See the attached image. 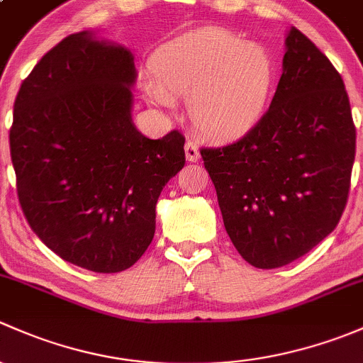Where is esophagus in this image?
I'll return each instance as SVG.
<instances>
[{
  "mask_svg": "<svg viewBox=\"0 0 363 363\" xmlns=\"http://www.w3.org/2000/svg\"><path fill=\"white\" fill-rule=\"evenodd\" d=\"M185 155H186V160H190V162H196L197 159H199V148H197V145L194 143V141H186L185 143Z\"/></svg>",
  "mask_w": 363,
  "mask_h": 363,
  "instance_id": "1",
  "label": "esophagus"
}]
</instances>
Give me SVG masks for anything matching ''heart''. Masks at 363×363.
Returning a JSON list of instances; mask_svg holds the SVG:
<instances>
[{"label":"heart","instance_id":"b5f03b06","mask_svg":"<svg viewBox=\"0 0 363 363\" xmlns=\"http://www.w3.org/2000/svg\"><path fill=\"white\" fill-rule=\"evenodd\" d=\"M155 84L147 85L152 103L171 106L185 96L194 125L218 140L242 136L262 118L274 66L262 47L225 31H201L166 45L155 54Z\"/></svg>","mask_w":363,"mask_h":363}]
</instances>
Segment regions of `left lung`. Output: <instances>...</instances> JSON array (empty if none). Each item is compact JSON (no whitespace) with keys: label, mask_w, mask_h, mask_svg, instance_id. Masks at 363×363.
<instances>
[{"label":"left lung","mask_w":363,"mask_h":363,"mask_svg":"<svg viewBox=\"0 0 363 363\" xmlns=\"http://www.w3.org/2000/svg\"><path fill=\"white\" fill-rule=\"evenodd\" d=\"M354 148L341 74L292 28L262 118L234 143L201 148L239 255L253 267L276 269L323 241L348 203Z\"/></svg>","instance_id":"left-lung-1"}]
</instances>
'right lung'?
<instances>
[{
  "label": "right lung",
  "instance_id": "right-lung-1",
  "mask_svg": "<svg viewBox=\"0 0 363 363\" xmlns=\"http://www.w3.org/2000/svg\"><path fill=\"white\" fill-rule=\"evenodd\" d=\"M133 55L66 36L24 78L13 103L10 157L22 213L55 255L121 272L155 234L160 190L185 166V136L150 140L130 118Z\"/></svg>",
  "mask_w": 363,
  "mask_h": 363
}]
</instances>
